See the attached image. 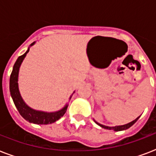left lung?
<instances>
[{"label": "left lung", "mask_w": 156, "mask_h": 156, "mask_svg": "<svg viewBox=\"0 0 156 156\" xmlns=\"http://www.w3.org/2000/svg\"><path fill=\"white\" fill-rule=\"evenodd\" d=\"M139 117H140V116H138V117H137V118H136L134 121H131V122H129V123H128V124H126V125H123V126H114V127H109V126H103V125H101V124H99L98 122H96V121H95V122L97 124V125H99L100 126H101L102 128L106 129H113V130H115V131H121V130H125V129H129V127H131V126H133V124L135 123L136 121H138Z\"/></svg>", "instance_id": "left-lung-1"}]
</instances>
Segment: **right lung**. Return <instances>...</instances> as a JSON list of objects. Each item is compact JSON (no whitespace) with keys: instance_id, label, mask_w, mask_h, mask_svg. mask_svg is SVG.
<instances>
[{"instance_id":"obj_1","label":"right lung","mask_w":156,"mask_h":156,"mask_svg":"<svg viewBox=\"0 0 156 156\" xmlns=\"http://www.w3.org/2000/svg\"><path fill=\"white\" fill-rule=\"evenodd\" d=\"M33 44L34 43L31 44V45ZM28 52H29V49L23 55L19 56L13 66V71L11 73L10 78H9V91H10L11 97L13 99V103L15 104L16 108L19 112L21 116L29 122L38 124V125H48V124L53 123L61 118V116H64L67 109V105L61 110L55 112H44L36 111V110L30 108V107H28L24 103L19 93L18 84V71H19L21 63L23 62V59Z\"/></svg>"}]
</instances>
